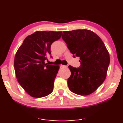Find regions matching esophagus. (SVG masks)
<instances>
[{
  "label": "esophagus",
  "mask_w": 123,
  "mask_h": 123,
  "mask_svg": "<svg viewBox=\"0 0 123 123\" xmlns=\"http://www.w3.org/2000/svg\"><path fill=\"white\" fill-rule=\"evenodd\" d=\"M61 67H62V68H65V67H67V66H65V65H61Z\"/></svg>",
  "instance_id": "obj_1"
}]
</instances>
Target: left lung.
Wrapping results in <instances>:
<instances>
[{"mask_svg":"<svg viewBox=\"0 0 123 123\" xmlns=\"http://www.w3.org/2000/svg\"><path fill=\"white\" fill-rule=\"evenodd\" d=\"M62 39L74 57H79V68L69 66L71 76L67 80L72 92L85 96L92 94L106 79L110 56L101 38L87 29L64 31Z\"/></svg>","mask_w":123,"mask_h":123,"instance_id":"1","label":"left lung"}]
</instances>
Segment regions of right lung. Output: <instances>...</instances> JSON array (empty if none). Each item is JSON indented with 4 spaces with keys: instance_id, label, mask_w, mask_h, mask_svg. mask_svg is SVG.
<instances>
[{
    "instance_id": "add662e5",
    "label": "right lung",
    "mask_w": 123,
    "mask_h": 123,
    "mask_svg": "<svg viewBox=\"0 0 123 123\" xmlns=\"http://www.w3.org/2000/svg\"><path fill=\"white\" fill-rule=\"evenodd\" d=\"M61 36L62 32L37 31L27 36L17 51L15 76L25 92L33 98H42L52 92L60 66L44 61L51 55L52 43Z\"/></svg>"
}]
</instances>
